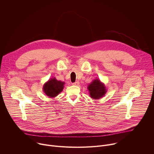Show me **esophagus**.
<instances>
[{"instance_id":"34e87169","label":"esophagus","mask_w":154,"mask_h":154,"mask_svg":"<svg viewBox=\"0 0 154 154\" xmlns=\"http://www.w3.org/2000/svg\"><path fill=\"white\" fill-rule=\"evenodd\" d=\"M72 85H75V86H78V85H79V82H75L73 83Z\"/></svg>"}]
</instances>
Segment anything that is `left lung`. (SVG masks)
I'll return each instance as SVG.
<instances>
[{"label": "left lung", "mask_w": 154, "mask_h": 154, "mask_svg": "<svg viewBox=\"0 0 154 154\" xmlns=\"http://www.w3.org/2000/svg\"><path fill=\"white\" fill-rule=\"evenodd\" d=\"M90 97L94 99H99L105 96L107 90L104 83L99 79L94 80L88 86Z\"/></svg>", "instance_id": "1"}]
</instances>
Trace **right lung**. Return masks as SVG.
<instances>
[{
    "label": "right lung",
    "instance_id": "right-lung-1",
    "mask_svg": "<svg viewBox=\"0 0 154 154\" xmlns=\"http://www.w3.org/2000/svg\"><path fill=\"white\" fill-rule=\"evenodd\" d=\"M64 84V82L57 80L55 77L51 78L44 84L42 90L46 96L54 98L63 91Z\"/></svg>",
    "mask_w": 154,
    "mask_h": 154
}]
</instances>
